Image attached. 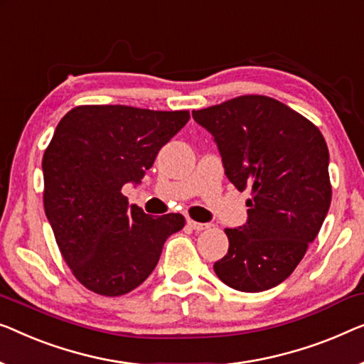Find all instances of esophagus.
Segmentation results:
<instances>
[{
    "instance_id": "obj_1",
    "label": "esophagus",
    "mask_w": 364,
    "mask_h": 364,
    "mask_svg": "<svg viewBox=\"0 0 364 364\" xmlns=\"http://www.w3.org/2000/svg\"><path fill=\"white\" fill-rule=\"evenodd\" d=\"M187 225L195 231H202V230L210 228V223H198V221H193V220H187Z\"/></svg>"
}]
</instances>
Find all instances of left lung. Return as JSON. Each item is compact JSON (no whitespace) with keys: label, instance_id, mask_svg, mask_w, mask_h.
Returning a JSON list of instances; mask_svg holds the SVG:
<instances>
[{"label":"left lung","instance_id":"obj_1","mask_svg":"<svg viewBox=\"0 0 364 364\" xmlns=\"http://www.w3.org/2000/svg\"><path fill=\"white\" fill-rule=\"evenodd\" d=\"M212 134L228 181L251 191L243 226L213 264L221 282L261 292L291 276L328 213V147L317 126L287 105L245 95L192 112Z\"/></svg>","mask_w":364,"mask_h":364}]
</instances>
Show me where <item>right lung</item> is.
Instances as JSON below:
<instances>
[{
  "label": "right lung",
  "instance_id": "right-lung-1",
  "mask_svg": "<svg viewBox=\"0 0 364 364\" xmlns=\"http://www.w3.org/2000/svg\"><path fill=\"white\" fill-rule=\"evenodd\" d=\"M188 112L90 105L68 112L44 152V210L73 276L117 297L143 284L162 246L186 225L182 215L152 217L121 193L141 183Z\"/></svg>",
  "mask_w": 364,
  "mask_h": 364
}]
</instances>
